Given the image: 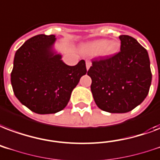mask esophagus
<instances>
[{"mask_svg":"<svg viewBox=\"0 0 160 160\" xmlns=\"http://www.w3.org/2000/svg\"><path fill=\"white\" fill-rule=\"evenodd\" d=\"M91 65H92V63H91L90 61H86V67H87V70L89 69L90 67H91Z\"/></svg>","mask_w":160,"mask_h":160,"instance_id":"obj_1","label":"esophagus"}]
</instances>
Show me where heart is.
<instances>
[{
  "instance_id": "heart-1",
  "label": "heart",
  "mask_w": 160,
  "mask_h": 160,
  "mask_svg": "<svg viewBox=\"0 0 160 160\" xmlns=\"http://www.w3.org/2000/svg\"><path fill=\"white\" fill-rule=\"evenodd\" d=\"M120 44L117 41L109 42L107 39H98L86 44L84 50L89 54H97L103 50L104 55H113L118 52Z\"/></svg>"
}]
</instances>
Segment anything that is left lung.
I'll list each match as a JSON object with an SVG mask.
<instances>
[{
    "mask_svg": "<svg viewBox=\"0 0 160 160\" xmlns=\"http://www.w3.org/2000/svg\"><path fill=\"white\" fill-rule=\"evenodd\" d=\"M121 51L92 61L88 75L97 106L110 113H127L149 92L152 72L147 50L134 38L120 35Z\"/></svg>",
    "mask_w": 160,
    "mask_h": 160,
    "instance_id": "1",
    "label": "left lung"
}]
</instances>
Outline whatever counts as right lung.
<instances>
[{"mask_svg": "<svg viewBox=\"0 0 160 160\" xmlns=\"http://www.w3.org/2000/svg\"><path fill=\"white\" fill-rule=\"evenodd\" d=\"M56 36L39 34L17 50L11 73L13 92L19 101L37 114H54L64 109L73 88L87 72L84 60L73 67L54 55Z\"/></svg>", "mask_w": 160, "mask_h": 160, "instance_id": "1", "label": "right lung"}]
</instances>
